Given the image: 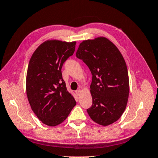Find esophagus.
Wrapping results in <instances>:
<instances>
[{"label": "esophagus", "instance_id": "34e87169", "mask_svg": "<svg viewBox=\"0 0 158 158\" xmlns=\"http://www.w3.org/2000/svg\"><path fill=\"white\" fill-rule=\"evenodd\" d=\"M81 89H78V90H76V93H77V95H81Z\"/></svg>", "mask_w": 158, "mask_h": 158}]
</instances>
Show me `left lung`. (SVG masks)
Segmentation results:
<instances>
[{"label": "left lung", "instance_id": "1", "mask_svg": "<svg viewBox=\"0 0 158 158\" xmlns=\"http://www.w3.org/2000/svg\"><path fill=\"white\" fill-rule=\"evenodd\" d=\"M76 56L92 74L91 107L87 109L93 121L106 126L118 121L126 108L130 91L126 63L118 49L104 37L79 44Z\"/></svg>", "mask_w": 158, "mask_h": 158}]
</instances>
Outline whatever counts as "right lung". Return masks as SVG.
Listing matches in <instances>:
<instances>
[{
  "label": "right lung",
  "instance_id": "right-lung-1",
  "mask_svg": "<svg viewBox=\"0 0 158 158\" xmlns=\"http://www.w3.org/2000/svg\"><path fill=\"white\" fill-rule=\"evenodd\" d=\"M75 45L76 42L45 41L29 61L26 75L28 100L39 120L49 126L63 123L76 105L61 73L63 63L73 55Z\"/></svg>",
  "mask_w": 158,
  "mask_h": 158
}]
</instances>
